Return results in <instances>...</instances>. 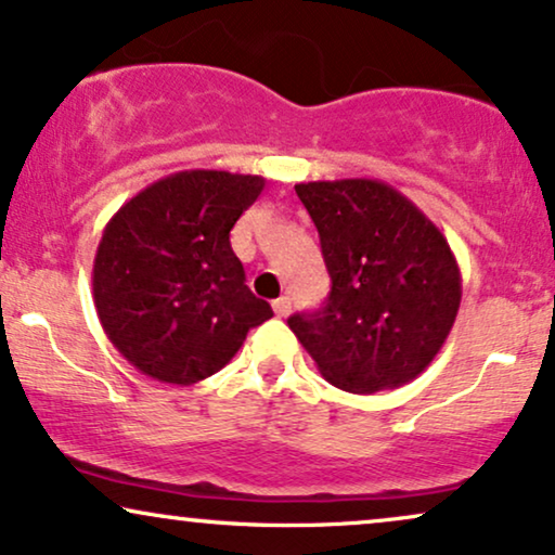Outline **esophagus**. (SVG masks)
Returning a JSON list of instances; mask_svg holds the SVG:
<instances>
[{
    "label": "esophagus",
    "instance_id": "1",
    "mask_svg": "<svg viewBox=\"0 0 555 555\" xmlns=\"http://www.w3.org/2000/svg\"><path fill=\"white\" fill-rule=\"evenodd\" d=\"M273 312H276V318H289L292 299L289 297H279L276 301H273Z\"/></svg>",
    "mask_w": 555,
    "mask_h": 555
}]
</instances>
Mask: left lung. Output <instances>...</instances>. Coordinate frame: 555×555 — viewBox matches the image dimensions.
<instances>
[{
    "mask_svg": "<svg viewBox=\"0 0 555 555\" xmlns=\"http://www.w3.org/2000/svg\"><path fill=\"white\" fill-rule=\"evenodd\" d=\"M294 189L333 286L318 312L292 314V333L320 374L350 395L412 382L443 348L461 307V269L446 235L384 181Z\"/></svg>",
    "mask_w": 555,
    "mask_h": 555,
    "instance_id": "obj_1",
    "label": "left lung"
}]
</instances>
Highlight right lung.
I'll return each mask as SVG.
<instances>
[{
  "instance_id": "1",
  "label": "right lung",
  "mask_w": 555,
  "mask_h": 555,
  "mask_svg": "<svg viewBox=\"0 0 555 555\" xmlns=\"http://www.w3.org/2000/svg\"><path fill=\"white\" fill-rule=\"evenodd\" d=\"M263 186V177L192 168L112 215L91 271L94 307L112 346L145 376L202 382L273 318L230 248V230Z\"/></svg>"
}]
</instances>
